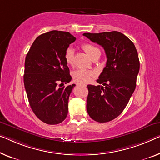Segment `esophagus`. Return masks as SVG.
<instances>
[{"mask_svg": "<svg viewBox=\"0 0 160 160\" xmlns=\"http://www.w3.org/2000/svg\"><path fill=\"white\" fill-rule=\"evenodd\" d=\"M77 85H80L79 83H78V84H77ZM83 85V86H86V85Z\"/></svg>", "mask_w": 160, "mask_h": 160, "instance_id": "obj_1", "label": "esophagus"}]
</instances>
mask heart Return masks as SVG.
I'll list each match as a JSON object with an SVG mask.
<instances>
[{
    "mask_svg": "<svg viewBox=\"0 0 160 160\" xmlns=\"http://www.w3.org/2000/svg\"><path fill=\"white\" fill-rule=\"evenodd\" d=\"M82 48L84 51L92 58L97 54L101 53L100 49L98 47H95L91 44H83L82 45ZM74 57H75V51L72 47H69L65 49L64 52V59L66 63L68 65H72L74 62ZM95 73L92 70H85V69H78L73 72L72 76L74 80L76 82L80 83H87L91 80V78L95 76Z\"/></svg>",
    "mask_w": 160,
    "mask_h": 160,
    "instance_id": "b5f03b06",
    "label": "heart"
}]
</instances>
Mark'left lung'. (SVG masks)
I'll return each mask as SVG.
<instances>
[{"instance_id": "left-lung-1", "label": "left lung", "mask_w": 160, "mask_h": 160, "mask_svg": "<svg viewBox=\"0 0 160 160\" xmlns=\"http://www.w3.org/2000/svg\"><path fill=\"white\" fill-rule=\"evenodd\" d=\"M83 36L103 47L106 65L97 82L88 85L87 111L90 118L99 123L113 120L124 110L137 84L139 59L133 43L122 33H85Z\"/></svg>"}]
</instances>
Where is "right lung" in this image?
I'll return each mask as SVG.
<instances>
[{"label": "right lung", "mask_w": 160, "mask_h": 160, "mask_svg": "<svg viewBox=\"0 0 160 160\" xmlns=\"http://www.w3.org/2000/svg\"><path fill=\"white\" fill-rule=\"evenodd\" d=\"M75 40L69 32L51 31L35 39L26 57L23 82L28 102L37 117L47 124L60 123L68 115L75 85L64 86L72 80L64 52Z\"/></svg>", "instance_id": "right-lung-1"}]
</instances>
